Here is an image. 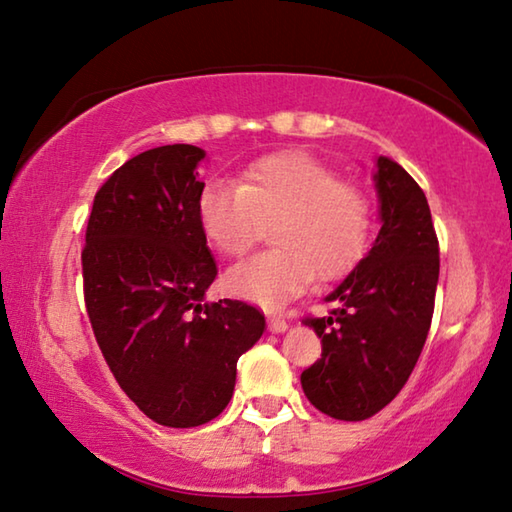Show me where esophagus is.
<instances>
[{
  "label": "esophagus",
  "mask_w": 512,
  "mask_h": 512,
  "mask_svg": "<svg viewBox=\"0 0 512 512\" xmlns=\"http://www.w3.org/2000/svg\"><path fill=\"white\" fill-rule=\"evenodd\" d=\"M268 329H271L273 334H282V332H287V329H289V323L280 316H271V318H268Z\"/></svg>",
  "instance_id": "34e87169"
}]
</instances>
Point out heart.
<instances>
[{
  "label": "heart",
  "instance_id": "obj_1",
  "mask_svg": "<svg viewBox=\"0 0 512 512\" xmlns=\"http://www.w3.org/2000/svg\"><path fill=\"white\" fill-rule=\"evenodd\" d=\"M271 220L275 248L230 268L225 284L235 296L275 309L298 298L314 275L336 280L357 264L370 205L302 151L264 155L239 173L235 187L207 183L196 198L198 228L223 257L244 255Z\"/></svg>",
  "mask_w": 512,
  "mask_h": 512
}]
</instances>
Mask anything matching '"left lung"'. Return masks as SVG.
<instances>
[{
	"mask_svg": "<svg viewBox=\"0 0 512 512\" xmlns=\"http://www.w3.org/2000/svg\"><path fill=\"white\" fill-rule=\"evenodd\" d=\"M379 235L325 302L332 316L307 318L323 357L302 372L307 400L336 420H366L402 391L427 341L438 284V239L427 196L395 160L375 162Z\"/></svg>",
	"mask_w": 512,
	"mask_h": 512,
	"instance_id": "left-lung-1",
	"label": "left lung"
}]
</instances>
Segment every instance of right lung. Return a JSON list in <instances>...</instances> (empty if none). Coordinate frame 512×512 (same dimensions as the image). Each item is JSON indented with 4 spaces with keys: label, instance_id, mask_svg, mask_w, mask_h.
<instances>
[{
    "label": "right lung",
    "instance_id": "add662e5",
    "mask_svg": "<svg viewBox=\"0 0 512 512\" xmlns=\"http://www.w3.org/2000/svg\"><path fill=\"white\" fill-rule=\"evenodd\" d=\"M205 151L169 144L112 173L85 232V305L108 366L144 415L189 429L235 393L237 361L266 320L239 300L207 302L214 257L196 221Z\"/></svg>",
    "mask_w": 512,
    "mask_h": 512
}]
</instances>
